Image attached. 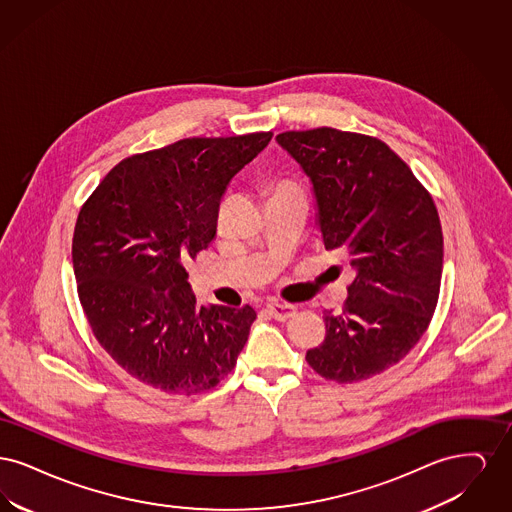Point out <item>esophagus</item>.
I'll return each mask as SVG.
<instances>
[{
    "mask_svg": "<svg viewBox=\"0 0 512 512\" xmlns=\"http://www.w3.org/2000/svg\"><path fill=\"white\" fill-rule=\"evenodd\" d=\"M267 311L270 313V317L276 318V320H288L295 315V305L282 303V301H270Z\"/></svg>",
    "mask_w": 512,
    "mask_h": 512,
    "instance_id": "esophagus-1",
    "label": "esophagus"
}]
</instances>
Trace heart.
<instances>
[{
  "label": "heart",
  "instance_id": "1",
  "mask_svg": "<svg viewBox=\"0 0 512 512\" xmlns=\"http://www.w3.org/2000/svg\"><path fill=\"white\" fill-rule=\"evenodd\" d=\"M290 190H292V188H280L278 192H290Z\"/></svg>",
  "mask_w": 512,
  "mask_h": 512
}]
</instances>
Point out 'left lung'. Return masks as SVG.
<instances>
[{"label": "left lung", "mask_w": 512, "mask_h": 512, "mask_svg": "<svg viewBox=\"0 0 512 512\" xmlns=\"http://www.w3.org/2000/svg\"><path fill=\"white\" fill-rule=\"evenodd\" d=\"M276 142L311 180L324 247L340 249L355 270L343 311H324L326 338L305 359L326 380H368L413 349L436 311L438 209L378 138L322 126Z\"/></svg>", "instance_id": "obj_1"}]
</instances>
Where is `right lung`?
Segmentation results:
<instances>
[{"label": "right lung", "instance_id": "right-lung-1", "mask_svg": "<svg viewBox=\"0 0 512 512\" xmlns=\"http://www.w3.org/2000/svg\"><path fill=\"white\" fill-rule=\"evenodd\" d=\"M270 138H188L132 155L78 213L73 268L84 315L109 357L153 390H211L244 349L255 309L199 307L186 263L213 242L226 186Z\"/></svg>", "mask_w": 512, "mask_h": 512}]
</instances>
